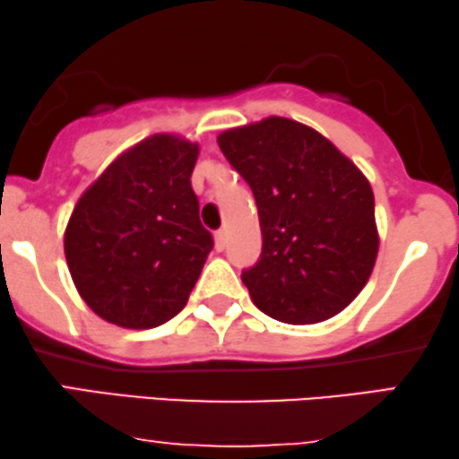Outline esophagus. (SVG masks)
I'll list each match as a JSON object with an SVG mask.
<instances>
[{
	"mask_svg": "<svg viewBox=\"0 0 459 459\" xmlns=\"http://www.w3.org/2000/svg\"><path fill=\"white\" fill-rule=\"evenodd\" d=\"M215 247H217V251H223V248L228 247V231L225 230L215 231Z\"/></svg>",
	"mask_w": 459,
	"mask_h": 459,
	"instance_id": "1",
	"label": "esophagus"
}]
</instances>
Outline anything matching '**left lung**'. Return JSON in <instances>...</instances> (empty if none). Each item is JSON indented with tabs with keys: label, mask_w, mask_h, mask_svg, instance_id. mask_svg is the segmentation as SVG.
<instances>
[{
	"label": "left lung",
	"mask_w": 459,
	"mask_h": 459,
	"mask_svg": "<svg viewBox=\"0 0 459 459\" xmlns=\"http://www.w3.org/2000/svg\"><path fill=\"white\" fill-rule=\"evenodd\" d=\"M217 143L257 202L264 247L242 272L255 306L289 325L335 316L377 257L365 175L323 134L287 117L231 128Z\"/></svg>",
	"instance_id": "left-lung-1"
}]
</instances>
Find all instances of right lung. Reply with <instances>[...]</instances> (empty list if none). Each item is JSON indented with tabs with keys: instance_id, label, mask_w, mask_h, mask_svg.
I'll return each instance as SVG.
<instances>
[{
	"instance_id": "1",
	"label": "right lung",
	"mask_w": 459,
	"mask_h": 459,
	"mask_svg": "<svg viewBox=\"0 0 459 459\" xmlns=\"http://www.w3.org/2000/svg\"><path fill=\"white\" fill-rule=\"evenodd\" d=\"M195 160V143L150 136L75 204L65 257L82 299L107 323L153 329L186 307L215 244L189 181Z\"/></svg>"
}]
</instances>
